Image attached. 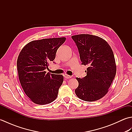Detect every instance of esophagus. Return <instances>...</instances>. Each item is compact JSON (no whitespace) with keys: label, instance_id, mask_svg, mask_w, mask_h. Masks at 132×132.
<instances>
[{"label":"esophagus","instance_id":"1","mask_svg":"<svg viewBox=\"0 0 132 132\" xmlns=\"http://www.w3.org/2000/svg\"><path fill=\"white\" fill-rule=\"evenodd\" d=\"M63 76L64 78H66V79H70V78H71V76H70V75H67V74H64Z\"/></svg>","mask_w":132,"mask_h":132}]
</instances>
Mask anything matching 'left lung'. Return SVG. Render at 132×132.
<instances>
[{"instance_id": "8db88e82", "label": "left lung", "mask_w": 132, "mask_h": 132, "mask_svg": "<svg viewBox=\"0 0 132 132\" xmlns=\"http://www.w3.org/2000/svg\"><path fill=\"white\" fill-rule=\"evenodd\" d=\"M71 38L77 46L82 64L88 66L86 76L76 78L79 85L75 94L86 102L99 100L107 93L116 75L112 50L107 42L96 36L81 34Z\"/></svg>"}]
</instances>
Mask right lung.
Instances as JSON below:
<instances>
[{"label":"right lung","mask_w":132,"mask_h":132,"mask_svg":"<svg viewBox=\"0 0 132 132\" xmlns=\"http://www.w3.org/2000/svg\"><path fill=\"white\" fill-rule=\"evenodd\" d=\"M65 40V37H60L32 41L20 53L17 60L20 82L25 93L35 104H46L57 97L63 75L46 73L45 70Z\"/></svg>","instance_id":"right-lung-1"}]
</instances>
